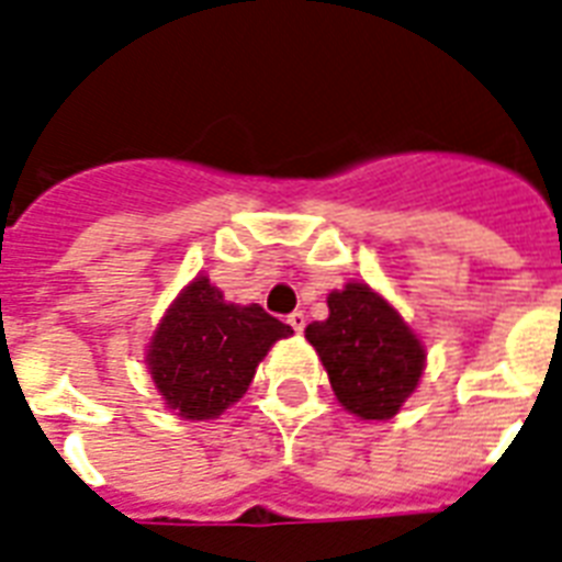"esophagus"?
<instances>
[{"instance_id":"obj_1","label":"esophagus","mask_w":562,"mask_h":562,"mask_svg":"<svg viewBox=\"0 0 562 562\" xmlns=\"http://www.w3.org/2000/svg\"><path fill=\"white\" fill-rule=\"evenodd\" d=\"M289 326L294 328L296 335H300V331H303V328H305V314L303 312H291L289 314Z\"/></svg>"}]
</instances>
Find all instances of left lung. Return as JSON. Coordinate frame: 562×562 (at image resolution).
Wrapping results in <instances>:
<instances>
[{
  "label": "left lung",
  "mask_w": 562,
  "mask_h": 562,
  "mask_svg": "<svg viewBox=\"0 0 562 562\" xmlns=\"http://www.w3.org/2000/svg\"><path fill=\"white\" fill-rule=\"evenodd\" d=\"M337 401L363 422H386L422 381L424 346L384 296L349 282L328 294L326 321L308 323Z\"/></svg>",
  "instance_id": "8db88e82"
}]
</instances>
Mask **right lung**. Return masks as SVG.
Returning <instances> with one entry per match:
<instances>
[{
    "label": "right lung",
    "mask_w": 562,
    "mask_h": 562,
    "mask_svg": "<svg viewBox=\"0 0 562 562\" xmlns=\"http://www.w3.org/2000/svg\"><path fill=\"white\" fill-rule=\"evenodd\" d=\"M294 335L262 305L225 303V294L195 277L149 340V375L181 418L207 422L245 395L259 360L277 340Z\"/></svg>",
    "instance_id": "obj_1"
}]
</instances>
